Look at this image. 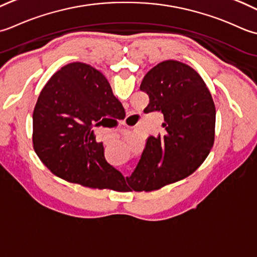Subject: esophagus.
I'll return each mask as SVG.
<instances>
[{"label": "esophagus", "instance_id": "1", "mask_svg": "<svg viewBox=\"0 0 257 257\" xmlns=\"http://www.w3.org/2000/svg\"><path fill=\"white\" fill-rule=\"evenodd\" d=\"M131 116V115H128V117ZM125 125H126V126H130V127H133V125H130L127 122L126 123H125Z\"/></svg>", "mask_w": 257, "mask_h": 257}]
</instances>
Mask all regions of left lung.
Masks as SVG:
<instances>
[{
	"label": "left lung",
	"mask_w": 257,
	"mask_h": 257,
	"mask_svg": "<svg viewBox=\"0 0 257 257\" xmlns=\"http://www.w3.org/2000/svg\"><path fill=\"white\" fill-rule=\"evenodd\" d=\"M140 90L150 97L144 112L163 114L164 130L146 141L126 181L131 191L151 192L185 179L205 161L214 144L216 111L203 78L179 61L159 63L146 73Z\"/></svg>",
	"instance_id": "obj_1"
}]
</instances>
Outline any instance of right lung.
<instances>
[{"mask_svg":"<svg viewBox=\"0 0 257 257\" xmlns=\"http://www.w3.org/2000/svg\"><path fill=\"white\" fill-rule=\"evenodd\" d=\"M125 113L101 72L85 63L63 66L46 83L33 112V148L60 179L91 188L117 190L121 172L107 163L94 126Z\"/></svg>","mask_w":257,"mask_h":257,"instance_id":"1","label":"right lung"}]
</instances>
